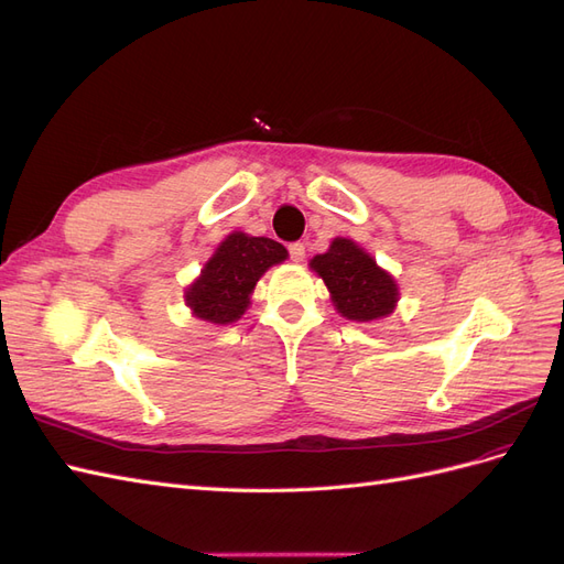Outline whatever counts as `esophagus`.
<instances>
[{"mask_svg":"<svg viewBox=\"0 0 564 564\" xmlns=\"http://www.w3.org/2000/svg\"><path fill=\"white\" fill-rule=\"evenodd\" d=\"M288 252H291L293 262H302L304 252H307V250H304V243H291V246H288Z\"/></svg>","mask_w":564,"mask_h":564,"instance_id":"esophagus-1","label":"esophagus"}]
</instances>
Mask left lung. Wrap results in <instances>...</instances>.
Instances as JSON below:
<instances>
[{
    "instance_id": "left-lung-1",
    "label": "left lung",
    "mask_w": 564,
    "mask_h": 564,
    "mask_svg": "<svg viewBox=\"0 0 564 564\" xmlns=\"http://www.w3.org/2000/svg\"><path fill=\"white\" fill-rule=\"evenodd\" d=\"M310 267L328 285L335 310L349 321H376L397 307L394 279L349 238H335L328 252L316 254Z\"/></svg>"
}]
</instances>
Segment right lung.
I'll return each instance as SVG.
<instances>
[{"instance_id": "obj_1", "label": "right lung", "mask_w": 564, "mask_h": 564, "mask_svg": "<svg viewBox=\"0 0 564 564\" xmlns=\"http://www.w3.org/2000/svg\"><path fill=\"white\" fill-rule=\"evenodd\" d=\"M288 250L264 236L234 231L221 240L200 276L186 288V304L203 321L227 326L246 314L250 293L262 273L281 264Z\"/></svg>"}]
</instances>
